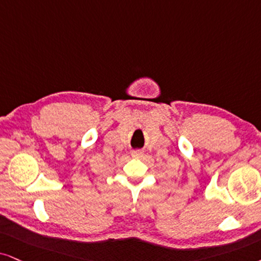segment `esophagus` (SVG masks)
<instances>
[{"mask_svg": "<svg viewBox=\"0 0 261 261\" xmlns=\"http://www.w3.org/2000/svg\"><path fill=\"white\" fill-rule=\"evenodd\" d=\"M143 155H144L143 151H139V150H136V151H133V152H132V156L136 157V159H140V157Z\"/></svg>", "mask_w": 261, "mask_h": 261, "instance_id": "34e87169", "label": "esophagus"}]
</instances>
